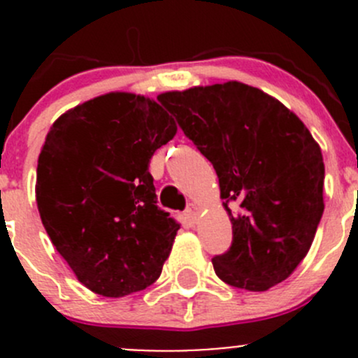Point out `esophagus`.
Masks as SVG:
<instances>
[{"label": "esophagus", "mask_w": 358, "mask_h": 358, "mask_svg": "<svg viewBox=\"0 0 358 358\" xmlns=\"http://www.w3.org/2000/svg\"><path fill=\"white\" fill-rule=\"evenodd\" d=\"M185 213H187V215L190 216V218H192V220H196V218H197V215H199V206H197V204H194V202H190V204L187 206Z\"/></svg>", "instance_id": "34e87169"}]
</instances>
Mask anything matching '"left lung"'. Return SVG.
Masks as SVG:
<instances>
[{
    "label": "left lung",
    "mask_w": 358,
    "mask_h": 358,
    "mask_svg": "<svg viewBox=\"0 0 358 358\" xmlns=\"http://www.w3.org/2000/svg\"><path fill=\"white\" fill-rule=\"evenodd\" d=\"M215 168L232 246L213 258L229 286L266 291L308 252L324 213V159L301 119L239 81L157 96ZM233 209H229V206Z\"/></svg>",
    "instance_id": "left-lung-1"
}]
</instances>
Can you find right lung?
Segmentation results:
<instances>
[{"label": "right lung", "mask_w": 358, "mask_h": 358, "mask_svg": "<svg viewBox=\"0 0 358 358\" xmlns=\"http://www.w3.org/2000/svg\"><path fill=\"white\" fill-rule=\"evenodd\" d=\"M176 135L156 100L107 93L60 115L38 159L36 202L90 291L121 298L161 275L180 225L157 208L150 157Z\"/></svg>", "instance_id": "1"}]
</instances>
